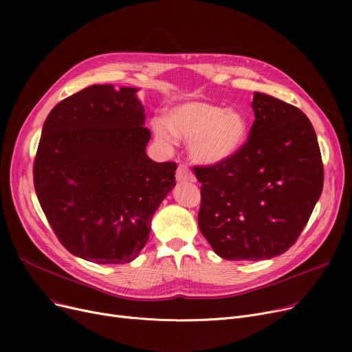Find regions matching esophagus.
Segmentation results:
<instances>
[{
    "label": "esophagus",
    "instance_id": "1",
    "mask_svg": "<svg viewBox=\"0 0 352 352\" xmlns=\"http://www.w3.org/2000/svg\"><path fill=\"white\" fill-rule=\"evenodd\" d=\"M175 178L178 182H195V175L188 168V165L181 164L177 170Z\"/></svg>",
    "mask_w": 352,
    "mask_h": 352
}]
</instances>
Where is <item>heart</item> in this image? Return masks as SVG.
<instances>
[{"label": "heart", "mask_w": 352, "mask_h": 352, "mask_svg": "<svg viewBox=\"0 0 352 352\" xmlns=\"http://www.w3.org/2000/svg\"><path fill=\"white\" fill-rule=\"evenodd\" d=\"M153 129L157 138L165 142L175 135L190 138L194 160L217 165L241 151L248 137V121L239 109L192 98L171 107L165 118H154Z\"/></svg>", "instance_id": "1"}]
</instances>
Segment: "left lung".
Wrapping results in <instances>:
<instances>
[{"instance_id": "left-lung-1", "label": "left lung", "mask_w": 352, "mask_h": 352, "mask_svg": "<svg viewBox=\"0 0 352 352\" xmlns=\"http://www.w3.org/2000/svg\"><path fill=\"white\" fill-rule=\"evenodd\" d=\"M255 121L235 157L194 166L201 182L198 227L217 255L260 261L297 241L322 192L324 165L302 111L254 92Z\"/></svg>"}]
</instances>
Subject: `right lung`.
<instances>
[{
	"mask_svg": "<svg viewBox=\"0 0 352 352\" xmlns=\"http://www.w3.org/2000/svg\"><path fill=\"white\" fill-rule=\"evenodd\" d=\"M137 88L91 85L48 114L34 160V187L60 243L96 264L138 256L151 219L175 186L177 164L145 153Z\"/></svg>",
	"mask_w": 352,
	"mask_h": 352,
	"instance_id": "add662e5",
	"label": "right lung"
}]
</instances>
